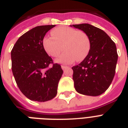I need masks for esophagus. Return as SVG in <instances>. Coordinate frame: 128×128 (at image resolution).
Returning <instances> with one entry per match:
<instances>
[{
  "mask_svg": "<svg viewBox=\"0 0 128 128\" xmlns=\"http://www.w3.org/2000/svg\"><path fill=\"white\" fill-rule=\"evenodd\" d=\"M61 68H62V70H66V69H67V68H68V66H61Z\"/></svg>",
  "mask_w": 128,
  "mask_h": 128,
  "instance_id": "obj_1",
  "label": "esophagus"
}]
</instances>
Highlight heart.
Segmentation results:
<instances>
[{"instance_id": "heart-1", "label": "heart", "mask_w": 128, "mask_h": 128, "mask_svg": "<svg viewBox=\"0 0 128 128\" xmlns=\"http://www.w3.org/2000/svg\"><path fill=\"white\" fill-rule=\"evenodd\" d=\"M52 37H46L43 46L49 56L56 58L64 52L56 62L60 64H72L76 60H83L90 50V42L87 35L82 31L69 27H58L52 31Z\"/></svg>"}]
</instances>
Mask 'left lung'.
Listing matches in <instances>:
<instances>
[{
	"label": "left lung",
	"mask_w": 128,
	"mask_h": 128,
	"mask_svg": "<svg viewBox=\"0 0 128 128\" xmlns=\"http://www.w3.org/2000/svg\"><path fill=\"white\" fill-rule=\"evenodd\" d=\"M87 35L90 42L88 55L73 66L74 88L80 94L99 96L109 88L114 79L118 56L116 44L102 29L82 23L70 25Z\"/></svg>",
	"instance_id": "8db88e82"
}]
</instances>
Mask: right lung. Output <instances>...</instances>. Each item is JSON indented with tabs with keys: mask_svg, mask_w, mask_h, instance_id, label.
I'll return each instance as SVG.
<instances>
[{
	"mask_svg": "<svg viewBox=\"0 0 128 128\" xmlns=\"http://www.w3.org/2000/svg\"><path fill=\"white\" fill-rule=\"evenodd\" d=\"M54 25H41L29 30L16 41L11 51L12 72L22 93L32 101L45 102L57 94L63 70L43 46L44 36Z\"/></svg>",
	"mask_w": 128,
	"mask_h": 128,
	"instance_id": "add662e5",
	"label": "right lung"
}]
</instances>
